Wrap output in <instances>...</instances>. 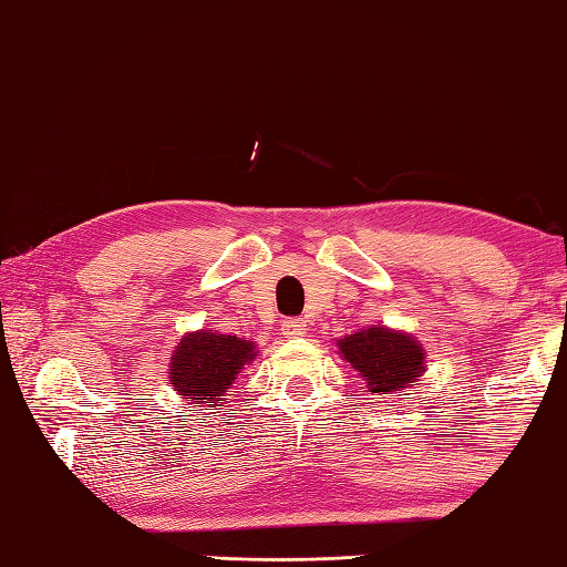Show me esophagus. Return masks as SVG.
Here are the masks:
<instances>
[{"label":"esophagus","mask_w":567,"mask_h":567,"mask_svg":"<svg viewBox=\"0 0 567 567\" xmlns=\"http://www.w3.org/2000/svg\"><path fill=\"white\" fill-rule=\"evenodd\" d=\"M281 330H284L286 338H301V336H306L308 326H306L303 318H288L281 323Z\"/></svg>","instance_id":"34e87169"}]
</instances>
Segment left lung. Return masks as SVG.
<instances>
[{
	"instance_id": "left-lung-1",
	"label": "left lung",
	"mask_w": 567,
	"mask_h": 567,
	"mask_svg": "<svg viewBox=\"0 0 567 567\" xmlns=\"http://www.w3.org/2000/svg\"><path fill=\"white\" fill-rule=\"evenodd\" d=\"M338 355L365 380L368 394L394 398L424 375L426 352L420 340L388 326L360 328L358 333L336 340Z\"/></svg>"
}]
</instances>
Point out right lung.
<instances>
[{"label": "right lung", "mask_w": 567, "mask_h": 567, "mask_svg": "<svg viewBox=\"0 0 567 567\" xmlns=\"http://www.w3.org/2000/svg\"><path fill=\"white\" fill-rule=\"evenodd\" d=\"M259 355L254 340L219 330H192L179 338L169 358V388L192 408H224L239 372Z\"/></svg>", "instance_id": "add662e5"}]
</instances>
